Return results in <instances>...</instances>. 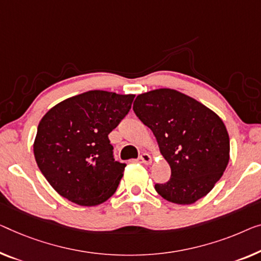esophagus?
<instances>
[{"label": "esophagus", "instance_id": "1", "mask_svg": "<svg viewBox=\"0 0 261 261\" xmlns=\"http://www.w3.org/2000/svg\"><path fill=\"white\" fill-rule=\"evenodd\" d=\"M139 159H141L143 164H146V165L151 164V162H152V158H151V155L149 153H142L139 155Z\"/></svg>", "mask_w": 261, "mask_h": 261}]
</instances>
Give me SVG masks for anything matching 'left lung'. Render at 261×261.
Here are the masks:
<instances>
[{"mask_svg": "<svg viewBox=\"0 0 261 261\" xmlns=\"http://www.w3.org/2000/svg\"><path fill=\"white\" fill-rule=\"evenodd\" d=\"M137 117L150 127L171 168V178L154 189L174 204L196 203L213 189L230 159V138L219 116L172 89L138 95Z\"/></svg>", "mask_w": 261, "mask_h": 261, "instance_id": "1", "label": "left lung"}]
</instances>
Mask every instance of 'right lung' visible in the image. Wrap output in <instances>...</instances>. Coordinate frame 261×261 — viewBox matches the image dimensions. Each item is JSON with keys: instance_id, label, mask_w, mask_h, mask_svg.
Here are the masks:
<instances>
[{"instance_id": "add662e5", "label": "right lung", "mask_w": 261, "mask_h": 261, "mask_svg": "<svg viewBox=\"0 0 261 261\" xmlns=\"http://www.w3.org/2000/svg\"><path fill=\"white\" fill-rule=\"evenodd\" d=\"M134 95L92 90L50 109L34 143L36 163L62 197L95 206L116 192L126 164L115 161L109 134L130 111Z\"/></svg>"}]
</instances>
